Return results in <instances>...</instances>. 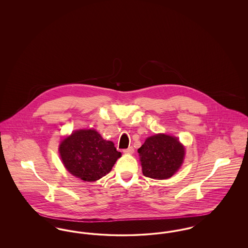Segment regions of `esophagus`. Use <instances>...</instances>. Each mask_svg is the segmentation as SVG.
I'll return each instance as SVG.
<instances>
[{
  "instance_id": "34e87169",
  "label": "esophagus",
  "mask_w": 248,
  "mask_h": 248,
  "mask_svg": "<svg viewBox=\"0 0 248 248\" xmlns=\"http://www.w3.org/2000/svg\"><path fill=\"white\" fill-rule=\"evenodd\" d=\"M134 152H135V150H134L133 147H129V148L124 150V154H134Z\"/></svg>"
}]
</instances>
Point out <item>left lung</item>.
<instances>
[{
	"mask_svg": "<svg viewBox=\"0 0 248 248\" xmlns=\"http://www.w3.org/2000/svg\"><path fill=\"white\" fill-rule=\"evenodd\" d=\"M139 154L145 177L166 179L182 165L185 149L177 138L159 134L148 138L139 149Z\"/></svg>",
	"mask_w": 248,
	"mask_h": 248,
	"instance_id": "obj_1",
	"label": "left lung"
}]
</instances>
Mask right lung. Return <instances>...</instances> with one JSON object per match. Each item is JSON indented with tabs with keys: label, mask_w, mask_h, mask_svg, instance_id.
<instances>
[{
	"label": "right lung",
	"mask_w": 248,
	"mask_h": 248,
	"mask_svg": "<svg viewBox=\"0 0 248 248\" xmlns=\"http://www.w3.org/2000/svg\"><path fill=\"white\" fill-rule=\"evenodd\" d=\"M63 165L75 177L92 182L108 174L121 153L93 129L78 130L59 146Z\"/></svg>",
	"instance_id": "obj_1"
}]
</instances>
